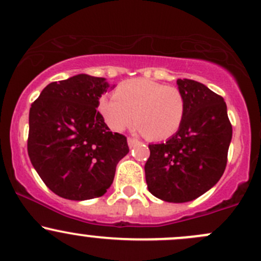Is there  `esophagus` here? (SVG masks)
<instances>
[{
	"instance_id": "obj_1",
	"label": "esophagus",
	"mask_w": 261,
	"mask_h": 261,
	"mask_svg": "<svg viewBox=\"0 0 261 261\" xmlns=\"http://www.w3.org/2000/svg\"><path fill=\"white\" fill-rule=\"evenodd\" d=\"M138 139H136V138H132V137H129V138H128V145H129V148H133L134 145H137L138 144Z\"/></svg>"
}]
</instances>
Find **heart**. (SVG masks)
I'll list each match as a JSON object with an SVG mask.
<instances>
[{"instance_id":"obj_1","label":"heart","mask_w":261,"mask_h":261,"mask_svg":"<svg viewBox=\"0 0 261 261\" xmlns=\"http://www.w3.org/2000/svg\"><path fill=\"white\" fill-rule=\"evenodd\" d=\"M109 128L122 132L136 122L137 129L150 139H167L180 129L186 99L174 86L147 78H134L117 87L114 94L99 102Z\"/></svg>"}]
</instances>
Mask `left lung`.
<instances>
[{
	"label": "left lung",
	"instance_id": "left-lung-1",
	"mask_svg": "<svg viewBox=\"0 0 261 261\" xmlns=\"http://www.w3.org/2000/svg\"><path fill=\"white\" fill-rule=\"evenodd\" d=\"M186 99L183 124L172 138L149 144L144 165L148 190L170 203L197 199L225 170L232 128L223 97L193 80H178Z\"/></svg>",
	"mask_w": 261,
	"mask_h": 261
}]
</instances>
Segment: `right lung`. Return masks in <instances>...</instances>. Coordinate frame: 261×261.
I'll return each mask as SVG.
<instances>
[{
	"label": "right lung",
	"mask_w": 261,
	"mask_h": 261,
	"mask_svg": "<svg viewBox=\"0 0 261 261\" xmlns=\"http://www.w3.org/2000/svg\"><path fill=\"white\" fill-rule=\"evenodd\" d=\"M109 85L77 74L49 83L31 105L27 150L35 169L55 194L69 200L102 197L129 147L112 133L97 111Z\"/></svg>",
	"instance_id": "obj_1"
}]
</instances>
